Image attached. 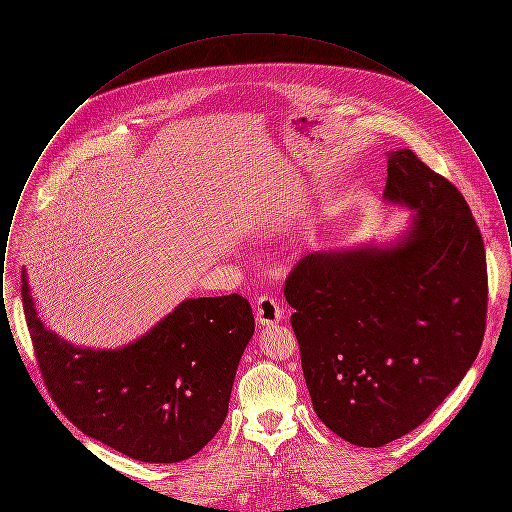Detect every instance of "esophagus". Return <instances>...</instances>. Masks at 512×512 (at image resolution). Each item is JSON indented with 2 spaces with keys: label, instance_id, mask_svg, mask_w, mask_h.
<instances>
[{
  "label": "esophagus",
  "instance_id": "esophagus-1",
  "mask_svg": "<svg viewBox=\"0 0 512 512\" xmlns=\"http://www.w3.org/2000/svg\"><path fill=\"white\" fill-rule=\"evenodd\" d=\"M255 317L257 322L263 324V326H270V324H276L282 320V309L280 305L276 303V299L263 295L257 299V305H255Z\"/></svg>",
  "mask_w": 512,
  "mask_h": 512
}]
</instances>
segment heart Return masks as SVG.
Segmentation results:
<instances>
[{"label": "heart", "mask_w": 512, "mask_h": 512, "mask_svg": "<svg viewBox=\"0 0 512 512\" xmlns=\"http://www.w3.org/2000/svg\"><path fill=\"white\" fill-rule=\"evenodd\" d=\"M263 230H265V232H263L261 236H272V230H270V228H263Z\"/></svg>", "instance_id": "b5f03b06"}]
</instances>
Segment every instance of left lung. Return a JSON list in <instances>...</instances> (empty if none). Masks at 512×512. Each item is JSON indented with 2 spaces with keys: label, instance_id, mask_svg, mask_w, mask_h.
Masks as SVG:
<instances>
[{
  "label": "left lung",
  "instance_id": "1",
  "mask_svg": "<svg viewBox=\"0 0 512 512\" xmlns=\"http://www.w3.org/2000/svg\"><path fill=\"white\" fill-rule=\"evenodd\" d=\"M386 157L384 201L411 211L405 230L309 253L284 288L313 409L359 447L418 428L486 332V251L463 195L411 149Z\"/></svg>",
  "mask_w": 512,
  "mask_h": 512
}]
</instances>
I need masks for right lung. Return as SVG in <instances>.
I'll return each instance as SVG.
<instances>
[{"label": "right lung", "instance_id": "1", "mask_svg": "<svg viewBox=\"0 0 512 512\" xmlns=\"http://www.w3.org/2000/svg\"><path fill=\"white\" fill-rule=\"evenodd\" d=\"M21 290L44 382L57 407L86 436L157 464L186 461L215 438L255 332L245 297L184 299L138 340L92 349L44 326L26 270Z\"/></svg>", "mask_w": 512, "mask_h": 512}]
</instances>
